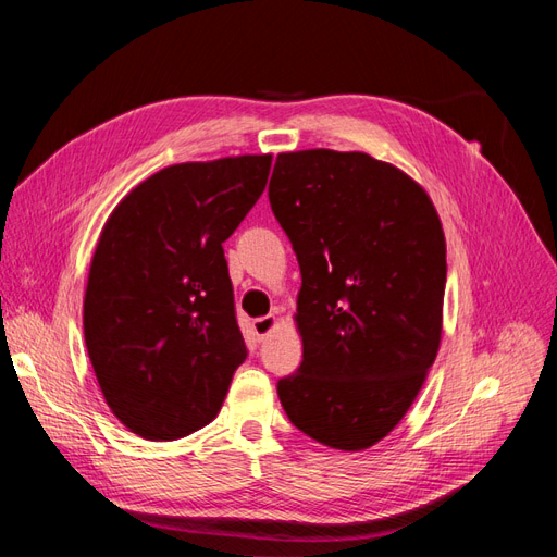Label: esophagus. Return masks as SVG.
Returning <instances> with one entry per match:
<instances>
[{
	"label": "esophagus",
	"instance_id": "obj_1",
	"mask_svg": "<svg viewBox=\"0 0 557 557\" xmlns=\"http://www.w3.org/2000/svg\"><path fill=\"white\" fill-rule=\"evenodd\" d=\"M276 325H278V318L274 313H269V315H262V318L252 320V332H256V336L262 342V339H267V336L276 330Z\"/></svg>",
	"mask_w": 557,
	"mask_h": 557
}]
</instances>
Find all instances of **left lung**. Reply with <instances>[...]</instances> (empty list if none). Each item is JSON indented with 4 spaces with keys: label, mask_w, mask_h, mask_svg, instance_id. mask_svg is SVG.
Masks as SVG:
<instances>
[{
    "label": "left lung",
    "mask_w": 557,
    "mask_h": 557,
    "mask_svg": "<svg viewBox=\"0 0 557 557\" xmlns=\"http://www.w3.org/2000/svg\"><path fill=\"white\" fill-rule=\"evenodd\" d=\"M269 205L301 288V364L276 391L290 423L364 450L407 416L442 344L446 239L430 195L367 153H278Z\"/></svg>",
    "instance_id": "obj_1"
}]
</instances>
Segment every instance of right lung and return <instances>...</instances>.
Listing matches in <instances>:
<instances>
[{"label": "right lung", "mask_w": 557, "mask_h": 557, "mask_svg": "<svg viewBox=\"0 0 557 557\" xmlns=\"http://www.w3.org/2000/svg\"><path fill=\"white\" fill-rule=\"evenodd\" d=\"M272 156L181 162L117 205L92 252L83 332L113 416L150 442L218 416L246 344L223 242L260 199Z\"/></svg>", "instance_id": "obj_1"}]
</instances>
